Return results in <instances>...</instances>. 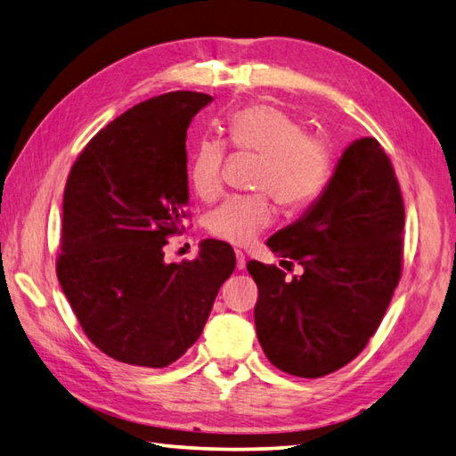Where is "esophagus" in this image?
Wrapping results in <instances>:
<instances>
[{"mask_svg": "<svg viewBox=\"0 0 456 456\" xmlns=\"http://www.w3.org/2000/svg\"><path fill=\"white\" fill-rule=\"evenodd\" d=\"M235 256H237V269H239V271H243L245 266H247V258H245L243 251H239V248H237V251H235Z\"/></svg>", "mask_w": 456, "mask_h": 456, "instance_id": "obj_1", "label": "esophagus"}]
</instances>
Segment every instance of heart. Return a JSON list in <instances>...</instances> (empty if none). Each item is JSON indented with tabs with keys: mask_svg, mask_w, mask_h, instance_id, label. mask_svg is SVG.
<instances>
[{
	"mask_svg": "<svg viewBox=\"0 0 456 456\" xmlns=\"http://www.w3.org/2000/svg\"><path fill=\"white\" fill-rule=\"evenodd\" d=\"M227 136L237 151L258 154L253 195H235L208 216V231L217 239L247 245L273 223L271 195L284 209L297 211L314 201L332 172V146L322 134L306 132L298 116L274 104H248L227 118ZM225 148L205 138L190 159V185L201 200L223 190Z\"/></svg>",
	"mask_w": 456,
	"mask_h": 456,
	"instance_id": "b5f03b06",
	"label": "heart"
}]
</instances>
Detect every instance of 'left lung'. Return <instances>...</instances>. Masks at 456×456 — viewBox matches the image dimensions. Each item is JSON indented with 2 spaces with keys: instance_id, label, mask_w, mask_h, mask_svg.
Returning <instances> with one entry per match:
<instances>
[{
  "instance_id": "1",
  "label": "left lung",
  "mask_w": 456,
  "mask_h": 456,
  "mask_svg": "<svg viewBox=\"0 0 456 456\" xmlns=\"http://www.w3.org/2000/svg\"><path fill=\"white\" fill-rule=\"evenodd\" d=\"M403 227L389 156L376 138L355 140L312 208L266 240L284 266L305 273L284 281L279 266L247 263L256 336L274 368L314 379L360 355L399 284Z\"/></svg>"
}]
</instances>
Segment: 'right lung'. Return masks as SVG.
Listing matches in <instances>:
<instances>
[{
  "label": "right lung",
  "mask_w": 456,
  "mask_h": 456,
  "mask_svg": "<svg viewBox=\"0 0 456 456\" xmlns=\"http://www.w3.org/2000/svg\"><path fill=\"white\" fill-rule=\"evenodd\" d=\"M213 98L175 91L120 114L80 151L62 195L57 276L78 324L112 360L166 368L203 332L235 271L225 240L164 263L187 217V126Z\"/></svg>",
  "instance_id": "1"
}]
</instances>
